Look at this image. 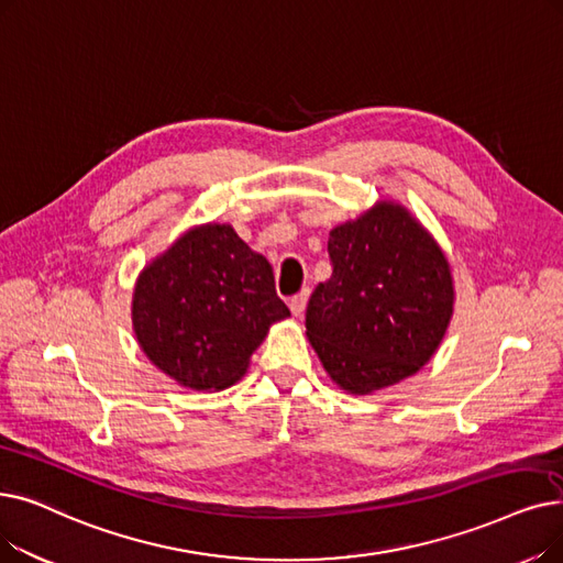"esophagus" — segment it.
Listing matches in <instances>:
<instances>
[{
	"label": "esophagus",
	"mask_w": 563,
	"mask_h": 563,
	"mask_svg": "<svg viewBox=\"0 0 563 563\" xmlns=\"http://www.w3.org/2000/svg\"><path fill=\"white\" fill-rule=\"evenodd\" d=\"M308 297H310V291L303 289V291H299L297 297L289 299V310H291V314H295V317H301V314H303L306 303H308Z\"/></svg>",
	"instance_id": "obj_1"
}]
</instances>
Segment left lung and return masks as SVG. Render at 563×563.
<instances>
[{"label": "left lung", "mask_w": 563, "mask_h": 563, "mask_svg": "<svg viewBox=\"0 0 563 563\" xmlns=\"http://www.w3.org/2000/svg\"><path fill=\"white\" fill-rule=\"evenodd\" d=\"M333 274L314 287L306 335L327 375L371 396L417 375L455 306L451 264L407 207L379 200L329 232Z\"/></svg>", "instance_id": "left-lung-1"}]
</instances>
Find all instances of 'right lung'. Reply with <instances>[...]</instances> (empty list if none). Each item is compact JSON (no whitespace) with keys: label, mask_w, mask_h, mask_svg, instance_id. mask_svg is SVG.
<instances>
[{"label":"right lung","mask_w":563,"mask_h":563,"mask_svg":"<svg viewBox=\"0 0 563 563\" xmlns=\"http://www.w3.org/2000/svg\"><path fill=\"white\" fill-rule=\"evenodd\" d=\"M137 345L190 390H223L246 375L272 324L287 320L274 268L228 223L186 230L146 264L133 289Z\"/></svg>","instance_id":"obj_1"}]
</instances>
